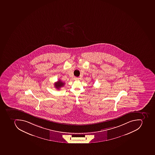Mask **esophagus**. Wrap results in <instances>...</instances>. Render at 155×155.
I'll use <instances>...</instances> for the list:
<instances>
[{
	"label": "esophagus",
	"instance_id": "esophagus-1",
	"mask_svg": "<svg viewBox=\"0 0 155 155\" xmlns=\"http://www.w3.org/2000/svg\"><path fill=\"white\" fill-rule=\"evenodd\" d=\"M74 80H79V78L76 77H74Z\"/></svg>",
	"mask_w": 155,
	"mask_h": 155
}]
</instances>
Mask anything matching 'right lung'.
Masks as SVG:
<instances>
[{
    "mask_svg": "<svg viewBox=\"0 0 155 155\" xmlns=\"http://www.w3.org/2000/svg\"><path fill=\"white\" fill-rule=\"evenodd\" d=\"M64 84H65V83L62 82L61 80H58V81H57L56 83L54 84V86H55V87L56 88L59 90L60 89L61 87H63Z\"/></svg>",
    "mask_w": 155,
    "mask_h": 155,
    "instance_id": "add662e5",
    "label": "right lung"
}]
</instances>
